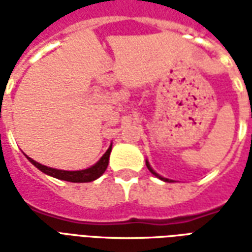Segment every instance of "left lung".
Masks as SVG:
<instances>
[{
	"label": "left lung",
	"mask_w": 252,
	"mask_h": 252,
	"mask_svg": "<svg viewBox=\"0 0 252 252\" xmlns=\"http://www.w3.org/2000/svg\"><path fill=\"white\" fill-rule=\"evenodd\" d=\"M146 166H147V169L150 170V171H151V173H153V174L155 175L157 178H159V180L164 181V182H174V181H173V180H169V178H164V177H162V175H159L158 173H157V171H155V170H154L153 167H151V164H150V162H148V160H146Z\"/></svg>",
	"instance_id": "1"
}]
</instances>
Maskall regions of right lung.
Instances as JSON below:
<instances>
[{"label":"right lung","instance_id":"add662e5","mask_svg":"<svg viewBox=\"0 0 252 252\" xmlns=\"http://www.w3.org/2000/svg\"><path fill=\"white\" fill-rule=\"evenodd\" d=\"M110 151H112V144L109 146V148L106 150V153L99 158V160L97 163H94L93 166H90L88 169L83 170H75V171H68V170H59V169H52V167H48V166H44V164L36 162L30 157H27V159L30 160L31 163L33 164L35 167L43 171L44 174L50 175V177H54V178H58V180L67 181V182H92V181L97 180L101 175L104 174L105 170L108 167V163H109V157Z\"/></svg>","mask_w":252,"mask_h":252}]
</instances>
